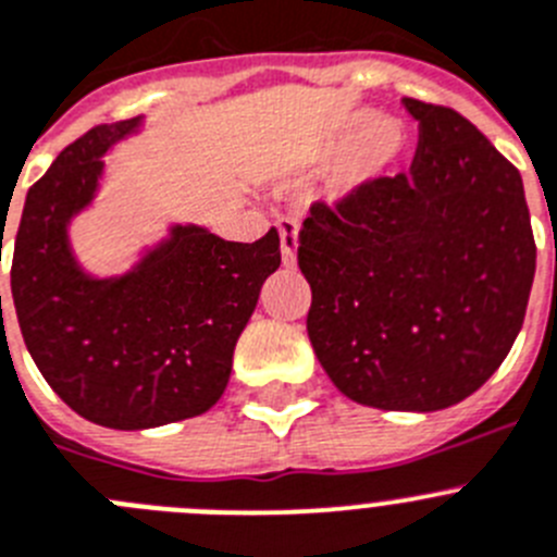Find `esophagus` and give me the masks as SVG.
Segmentation results:
<instances>
[{
    "label": "esophagus",
    "instance_id": "esophagus-1",
    "mask_svg": "<svg viewBox=\"0 0 557 557\" xmlns=\"http://www.w3.org/2000/svg\"><path fill=\"white\" fill-rule=\"evenodd\" d=\"M278 237H282V259L287 268H293L298 262V223L284 218L278 223Z\"/></svg>",
    "mask_w": 557,
    "mask_h": 557
}]
</instances>
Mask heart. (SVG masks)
Wrapping results in <instances>:
<instances>
[{
  "label": "heart",
  "mask_w": 557,
  "mask_h": 557,
  "mask_svg": "<svg viewBox=\"0 0 557 557\" xmlns=\"http://www.w3.org/2000/svg\"><path fill=\"white\" fill-rule=\"evenodd\" d=\"M342 140H345V132L325 140L314 151L312 162H325L329 157H334L342 149ZM403 149H406V135H403V126L397 121H364L345 146L339 162H336L334 176H331V198L345 201V198L364 190L367 185H372L375 178H381L395 168V162L403 157Z\"/></svg>",
  "instance_id": "heart-1"
}]
</instances>
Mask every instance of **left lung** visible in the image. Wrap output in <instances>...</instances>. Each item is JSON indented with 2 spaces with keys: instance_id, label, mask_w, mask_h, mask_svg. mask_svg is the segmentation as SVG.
<instances>
[{
  "instance_id": "1",
  "label": "left lung",
  "mask_w": 557,
  "mask_h": 557,
  "mask_svg": "<svg viewBox=\"0 0 557 557\" xmlns=\"http://www.w3.org/2000/svg\"><path fill=\"white\" fill-rule=\"evenodd\" d=\"M411 168L312 203L298 245L306 331L336 389L384 411H438L481 389L524 323L535 243L522 176L450 107L403 99Z\"/></svg>"
}]
</instances>
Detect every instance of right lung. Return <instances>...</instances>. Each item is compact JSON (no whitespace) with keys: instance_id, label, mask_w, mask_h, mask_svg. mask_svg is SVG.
Segmentation results:
<instances>
[{"instance_id":"right-lung-1","label":"right lung","mask_w":557,"mask_h":557,"mask_svg":"<svg viewBox=\"0 0 557 557\" xmlns=\"http://www.w3.org/2000/svg\"><path fill=\"white\" fill-rule=\"evenodd\" d=\"M140 126L143 115L94 126L60 151L29 187L10 268L15 318L46 384L76 414L115 431L215 406L262 284L282 264L275 228L257 243H228L173 223L126 273L99 278L82 268L71 221L99 193L101 157Z\"/></svg>"}]
</instances>
